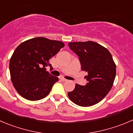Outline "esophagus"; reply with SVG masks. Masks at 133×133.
Listing matches in <instances>:
<instances>
[{
    "label": "esophagus",
    "instance_id": "esophagus-1",
    "mask_svg": "<svg viewBox=\"0 0 133 133\" xmlns=\"http://www.w3.org/2000/svg\"><path fill=\"white\" fill-rule=\"evenodd\" d=\"M60 79L62 81V82H66V81H67V79H64V78H61Z\"/></svg>",
    "mask_w": 133,
    "mask_h": 133
}]
</instances>
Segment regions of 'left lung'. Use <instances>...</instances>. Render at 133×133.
Wrapping results in <instances>:
<instances>
[{
	"label": "left lung",
	"instance_id": "8db88e82",
	"mask_svg": "<svg viewBox=\"0 0 133 133\" xmlns=\"http://www.w3.org/2000/svg\"><path fill=\"white\" fill-rule=\"evenodd\" d=\"M69 48L78 55L85 78V86L76 84L69 98L76 104L87 107L102 101L110 91L116 74V65L112 55L106 48L92 41L69 43Z\"/></svg>",
	"mask_w": 133,
	"mask_h": 133
}]
</instances>
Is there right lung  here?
<instances>
[{"mask_svg":"<svg viewBox=\"0 0 133 133\" xmlns=\"http://www.w3.org/2000/svg\"><path fill=\"white\" fill-rule=\"evenodd\" d=\"M64 43L44 37L29 39L17 47L10 61L11 80L17 93L29 101L44 98L59 78L47 72L50 59Z\"/></svg>","mask_w":133,"mask_h":133,"instance_id":"obj_1","label":"right lung"}]
</instances>
